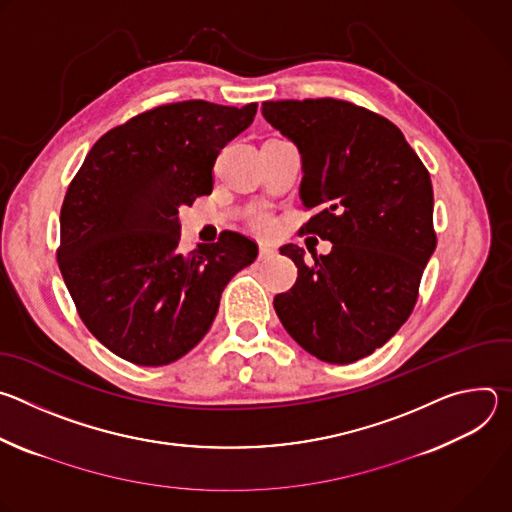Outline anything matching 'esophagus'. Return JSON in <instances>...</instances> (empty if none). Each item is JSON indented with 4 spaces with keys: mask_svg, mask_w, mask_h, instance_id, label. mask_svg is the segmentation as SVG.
Instances as JSON below:
<instances>
[{
    "mask_svg": "<svg viewBox=\"0 0 512 512\" xmlns=\"http://www.w3.org/2000/svg\"><path fill=\"white\" fill-rule=\"evenodd\" d=\"M275 255V249L273 247H269V245H259V259L263 261V259H269V257H273Z\"/></svg>",
    "mask_w": 512,
    "mask_h": 512,
    "instance_id": "esophagus-1",
    "label": "esophagus"
}]
</instances>
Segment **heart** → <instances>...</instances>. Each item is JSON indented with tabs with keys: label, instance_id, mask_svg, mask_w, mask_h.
I'll return each instance as SVG.
<instances>
[{
	"label": "heart",
	"instance_id": "obj_1",
	"mask_svg": "<svg viewBox=\"0 0 512 512\" xmlns=\"http://www.w3.org/2000/svg\"><path fill=\"white\" fill-rule=\"evenodd\" d=\"M249 223H251V227H253L255 231L267 233V231L273 227V216H271V212H269L267 208H257V210L251 212Z\"/></svg>",
	"mask_w": 512,
	"mask_h": 512
}]
</instances>
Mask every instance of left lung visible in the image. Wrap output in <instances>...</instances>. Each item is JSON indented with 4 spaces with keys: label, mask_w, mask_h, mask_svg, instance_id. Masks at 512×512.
I'll return each mask as SVG.
<instances>
[{
    "label": "left lung",
    "mask_w": 512,
    "mask_h": 512,
    "mask_svg": "<svg viewBox=\"0 0 512 512\" xmlns=\"http://www.w3.org/2000/svg\"><path fill=\"white\" fill-rule=\"evenodd\" d=\"M263 117L298 145L300 198L318 212L302 227L332 243L298 267L273 308L304 350L348 364L381 348L409 318L435 251L429 172L389 119L340 99L265 101Z\"/></svg>",
    "instance_id": "left-lung-1"
}]
</instances>
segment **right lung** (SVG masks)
<instances>
[{
    "label": "right lung",
    "instance_id": "right-lung-1",
    "mask_svg": "<svg viewBox=\"0 0 512 512\" xmlns=\"http://www.w3.org/2000/svg\"><path fill=\"white\" fill-rule=\"evenodd\" d=\"M257 103L182 101L107 131L72 178L60 208L58 267L91 334L113 354L164 367L208 332L231 277L257 243L225 231L178 251L180 206L212 192V166L245 131Z\"/></svg>",
    "mask_w": 512,
    "mask_h": 512
}]
</instances>
